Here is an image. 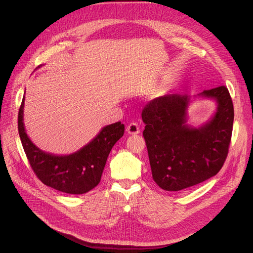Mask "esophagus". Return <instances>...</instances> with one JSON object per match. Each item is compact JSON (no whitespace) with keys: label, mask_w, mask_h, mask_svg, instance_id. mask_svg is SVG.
I'll return each mask as SVG.
<instances>
[{"label":"esophagus","mask_w":253,"mask_h":253,"mask_svg":"<svg viewBox=\"0 0 253 253\" xmlns=\"http://www.w3.org/2000/svg\"><path fill=\"white\" fill-rule=\"evenodd\" d=\"M127 132H128L129 134L135 135V134L140 133V129H139L138 125L133 122V123H130V124L127 126Z\"/></svg>","instance_id":"obj_1"}]
</instances>
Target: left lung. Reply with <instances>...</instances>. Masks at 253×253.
<instances>
[{"label": "left lung", "mask_w": 253, "mask_h": 253, "mask_svg": "<svg viewBox=\"0 0 253 253\" xmlns=\"http://www.w3.org/2000/svg\"><path fill=\"white\" fill-rule=\"evenodd\" d=\"M199 97L214 99L217 108L208 122H188L191 97L167 94L150 101L141 117L153 179L165 191L187 189L214 176L229 153L234 106L227 87L204 90Z\"/></svg>", "instance_id": "obj_1"}]
</instances>
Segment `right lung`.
<instances>
[{"mask_svg": "<svg viewBox=\"0 0 253 253\" xmlns=\"http://www.w3.org/2000/svg\"><path fill=\"white\" fill-rule=\"evenodd\" d=\"M24 97L18 112V132L23 150L37 177L59 192L81 195L99 183L111 150L124 134V124L117 122L103 127L88 144L71 155H52L40 150L25 132Z\"/></svg>", "mask_w": 253, "mask_h": 253, "instance_id": "obj_1", "label": "right lung"}]
</instances>
